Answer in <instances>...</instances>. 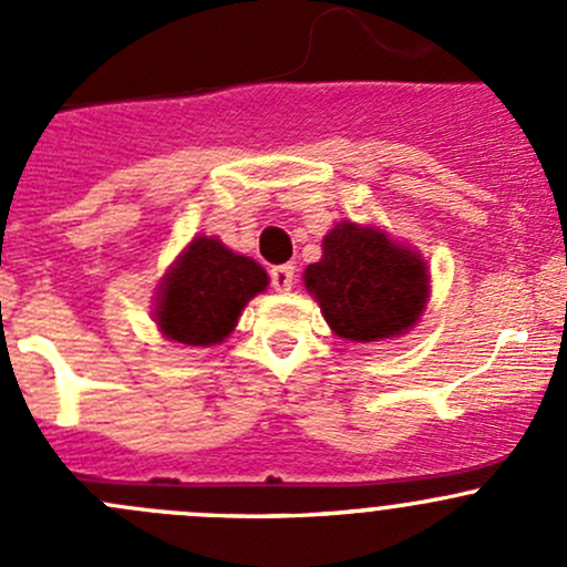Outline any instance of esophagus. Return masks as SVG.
Instances as JSON below:
<instances>
[{"instance_id":"obj_1","label":"esophagus","mask_w":567,"mask_h":567,"mask_svg":"<svg viewBox=\"0 0 567 567\" xmlns=\"http://www.w3.org/2000/svg\"><path fill=\"white\" fill-rule=\"evenodd\" d=\"M293 279H296V268L290 266V262L271 268V285L279 290V293H285V290L293 288Z\"/></svg>"}]
</instances>
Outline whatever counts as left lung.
Returning <instances> with one entry per match:
<instances>
[{"instance_id": "8db88e82", "label": "left lung", "mask_w": 567, "mask_h": 567, "mask_svg": "<svg viewBox=\"0 0 567 567\" xmlns=\"http://www.w3.org/2000/svg\"><path fill=\"white\" fill-rule=\"evenodd\" d=\"M320 247L323 255L301 279L337 337L381 342L420 323L431 301V271L414 247L351 219L337 221Z\"/></svg>"}]
</instances>
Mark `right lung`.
Masks as SVG:
<instances>
[{"instance_id": "add662e5", "label": "right lung", "mask_w": 567, "mask_h": 567, "mask_svg": "<svg viewBox=\"0 0 567 567\" xmlns=\"http://www.w3.org/2000/svg\"><path fill=\"white\" fill-rule=\"evenodd\" d=\"M266 288L260 262L227 249L216 236H194L158 282L153 320L162 337L183 348L219 346Z\"/></svg>"}]
</instances>
